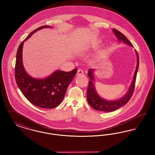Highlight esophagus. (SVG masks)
Returning a JSON list of instances; mask_svg holds the SVG:
<instances>
[{"label":"esophagus","instance_id":"esophagus-1","mask_svg":"<svg viewBox=\"0 0 155 155\" xmlns=\"http://www.w3.org/2000/svg\"><path fill=\"white\" fill-rule=\"evenodd\" d=\"M82 74H84L83 70H82V69H78V71H77V75H82Z\"/></svg>","mask_w":155,"mask_h":155}]
</instances>
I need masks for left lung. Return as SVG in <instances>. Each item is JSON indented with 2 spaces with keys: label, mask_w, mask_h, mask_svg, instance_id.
Here are the masks:
<instances>
[{
  "label": "left lung",
  "mask_w": 155,
  "mask_h": 155,
  "mask_svg": "<svg viewBox=\"0 0 155 155\" xmlns=\"http://www.w3.org/2000/svg\"><path fill=\"white\" fill-rule=\"evenodd\" d=\"M113 32L117 37L119 42H123L125 44L128 45L133 47L132 44L129 41V40L127 38L125 35L120 32L115 28L113 29ZM135 53L137 56V64L136 67V70L135 71L133 81L130 86L127 92L124 96L122 97L118 100L116 101H109L106 100L102 98L99 96L96 92L95 87V78L94 75V69L91 68L89 69L88 72V75L90 78V81H89L88 87L87 89V101L89 105L95 110H96L106 111V112H111L113 111L116 110L121 106L125 105L126 103L130 100L133 96V92L135 88V84L136 81L137 74L138 72V67H139V55L137 51L135 50Z\"/></svg>",
  "instance_id": "8db88e82"
}]
</instances>
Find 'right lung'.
Masks as SVG:
<instances>
[{"label":"right lung","instance_id":"right-lung-1","mask_svg":"<svg viewBox=\"0 0 155 155\" xmlns=\"http://www.w3.org/2000/svg\"><path fill=\"white\" fill-rule=\"evenodd\" d=\"M44 28L51 27L44 25L33 31L19 45L16 54L15 79L24 96L32 104L41 108L53 109L62 102L68 86L77 73V68L69 72L57 70L42 79L33 78L26 73L22 63L24 42L37 31Z\"/></svg>","mask_w":155,"mask_h":155}]
</instances>
